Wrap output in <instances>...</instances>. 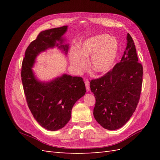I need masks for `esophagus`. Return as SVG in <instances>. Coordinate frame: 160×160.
Returning <instances> with one entry per match:
<instances>
[{
	"mask_svg": "<svg viewBox=\"0 0 160 160\" xmlns=\"http://www.w3.org/2000/svg\"><path fill=\"white\" fill-rule=\"evenodd\" d=\"M85 87H86L87 91H89V89H90V86H89V81L86 79V80L85 81Z\"/></svg>",
	"mask_w": 160,
	"mask_h": 160,
	"instance_id": "1",
	"label": "esophagus"
}]
</instances>
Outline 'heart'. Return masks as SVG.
<instances>
[{
	"instance_id": "b5f03b06",
	"label": "heart",
	"mask_w": 160,
	"mask_h": 160,
	"mask_svg": "<svg viewBox=\"0 0 160 160\" xmlns=\"http://www.w3.org/2000/svg\"><path fill=\"white\" fill-rule=\"evenodd\" d=\"M118 53V42L107 34L86 39L70 54V63L76 72H81L89 60L91 68L98 73H105L112 68Z\"/></svg>"
}]
</instances>
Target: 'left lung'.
Here are the masks:
<instances>
[{"instance_id": "left-lung-1", "label": "left lung", "mask_w": 160, "mask_h": 160, "mask_svg": "<svg viewBox=\"0 0 160 160\" xmlns=\"http://www.w3.org/2000/svg\"><path fill=\"white\" fill-rule=\"evenodd\" d=\"M127 42L121 61L104 76L90 81L96 100L94 118L106 129H118L128 122L141 94L143 67L138 62L134 42L129 33Z\"/></svg>"}]
</instances>
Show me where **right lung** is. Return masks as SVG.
<instances>
[{
  "instance_id": "1",
  "label": "right lung",
  "mask_w": 160,
  "mask_h": 160,
  "mask_svg": "<svg viewBox=\"0 0 160 160\" xmlns=\"http://www.w3.org/2000/svg\"><path fill=\"white\" fill-rule=\"evenodd\" d=\"M67 26L41 32L31 42L22 61L21 79L28 108L41 126L50 131L63 128L71 117V110L86 92L83 79L63 74L50 81L38 80L32 71L37 57L41 52L57 47L65 55L69 45L62 37Z\"/></svg>"
}]
</instances>
